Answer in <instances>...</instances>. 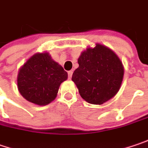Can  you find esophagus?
Returning a JSON list of instances; mask_svg holds the SVG:
<instances>
[{
    "mask_svg": "<svg viewBox=\"0 0 148 148\" xmlns=\"http://www.w3.org/2000/svg\"><path fill=\"white\" fill-rule=\"evenodd\" d=\"M72 73H73L72 71H68V78H69V79H71V77H72Z\"/></svg>",
    "mask_w": 148,
    "mask_h": 148,
    "instance_id": "obj_1",
    "label": "esophagus"
}]
</instances>
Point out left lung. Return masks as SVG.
Instances as JSON below:
<instances>
[{
	"label": "left lung",
	"mask_w": 148,
	"mask_h": 148,
	"mask_svg": "<svg viewBox=\"0 0 148 148\" xmlns=\"http://www.w3.org/2000/svg\"><path fill=\"white\" fill-rule=\"evenodd\" d=\"M72 74L81 97L88 103L101 105L112 98L122 85L124 68L119 57L107 47L96 44L82 51Z\"/></svg>",
	"instance_id": "8db88e82"
}]
</instances>
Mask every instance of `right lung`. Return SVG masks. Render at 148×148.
I'll return each mask as SVG.
<instances>
[{
	"label": "right lung",
	"instance_id": "add662e5",
	"mask_svg": "<svg viewBox=\"0 0 148 148\" xmlns=\"http://www.w3.org/2000/svg\"><path fill=\"white\" fill-rule=\"evenodd\" d=\"M66 79L67 72L48 52L36 53L19 70L17 86L28 101L45 106L56 97L61 83Z\"/></svg>",
	"mask_w": 148,
	"mask_h": 148
}]
</instances>
